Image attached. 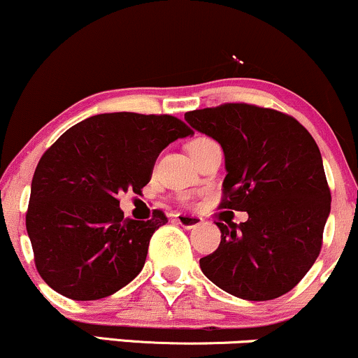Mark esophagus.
<instances>
[{
    "mask_svg": "<svg viewBox=\"0 0 358 358\" xmlns=\"http://www.w3.org/2000/svg\"><path fill=\"white\" fill-rule=\"evenodd\" d=\"M175 220L185 229H195L202 224V217L196 215H187V213H176Z\"/></svg>",
    "mask_w": 358,
    "mask_h": 358,
    "instance_id": "1",
    "label": "esophagus"
}]
</instances>
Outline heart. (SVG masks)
I'll use <instances>...</instances> for the list:
<instances>
[{
    "mask_svg": "<svg viewBox=\"0 0 358 358\" xmlns=\"http://www.w3.org/2000/svg\"><path fill=\"white\" fill-rule=\"evenodd\" d=\"M210 143H213V141H212V139H208V138L193 139V141L190 143V153H193V151H196V150H200V148L210 145Z\"/></svg>",
    "mask_w": 358,
    "mask_h": 358,
    "instance_id": "b5f03b06",
    "label": "heart"
}]
</instances>
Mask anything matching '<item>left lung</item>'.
Instances as JSON below:
<instances>
[{"label":"left lung","instance_id":"left-lung-1","mask_svg":"<svg viewBox=\"0 0 358 358\" xmlns=\"http://www.w3.org/2000/svg\"><path fill=\"white\" fill-rule=\"evenodd\" d=\"M185 121L224 150L220 207L249 213L239 225L217 222L220 245L200 259V269L241 299L282 296L313 266L330 215L315 139L294 117L249 104L192 110Z\"/></svg>","mask_w":358,"mask_h":358}]
</instances>
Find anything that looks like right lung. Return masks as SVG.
Instances as JSON below:
<instances>
[{
	"label": "right lung",
	"instance_id": "1",
	"mask_svg": "<svg viewBox=\"0 0 358 358\" xmlns=\"http://www.w3.org/2000/svg\"><path fill=\"white\" fill-rule=\"evenodd\" d=\"M173 116L106 113L72 126L45 151L31 180L27 232L40 276L76 301L110 296L141 273L153 232L166 224L124 217L121 192H141L158 155L192 136Z\"/></svg>",
	"mask_w": 358,
	"mask_h": 358
}]
</instances>
